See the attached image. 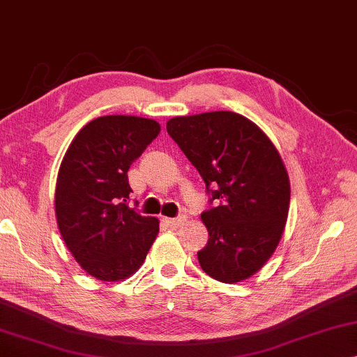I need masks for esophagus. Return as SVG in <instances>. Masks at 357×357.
I'll return each mask as SVG.
<instances>
[{
	"label": "esophagus",
	"instance_id": "obj_1",
	"mask_svg": "<svg viewBox=\"0 0 357 357\" xmlns=\"http://www.w3.org/2000/svg\"><path fill=\"white\" fill-rule=\"evenodd\" d=\"M163 223L172 229H176L181 223H183V218H163Z\"/></svg>",
	"mask_w": 357,
	"mask_h": 357
}]
</instances>
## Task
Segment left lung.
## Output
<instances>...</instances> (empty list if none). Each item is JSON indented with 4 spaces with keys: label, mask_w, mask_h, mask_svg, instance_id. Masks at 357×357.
Instances as JSON below:
<instances>
[{
    "label": "left lung",
    "mask_w": 357,
    "mask_h": 357,
    "mask_svg": "<svg viewBox=\"0 0 357 357\" xmlns=\"http://www.w3.org/2000/svg\"><path fill=\"white\" fill-rule=\"evenodd\" d=\"M167 130L217 204L202 213L208 243L200 267L222 283L248 280L272 257L288 218L289 178L277 147L233 112L176 116Z\"/></svg>",
    "instance_id": "1"
}]
</instances>
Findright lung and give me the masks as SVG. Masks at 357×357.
I'll use <instances>...</instances> for the list:
<instances>
[{
  "instance_id": "1",
  "label": "right lung",
  "mask_w": 357,
  "mask_h": 357,
  "mask_svg": "<svg viewBox=\"0 0 357 357\" xmlns=\"http://www.w3.org/2000/svg\"><path fill=\"white\" fill-rule=\"evenodd\" d=\"M158 134L153 119L109 114L85 124L64 153L54 190L58 228L93 278H129L157 238L158 218L128 205V172Z\"/></svg>"
}]
</instances>
